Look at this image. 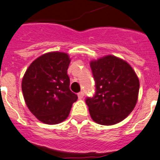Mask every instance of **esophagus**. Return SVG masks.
Segmentation results:
<instances>
[{
	"mask_svg": "<svg viewBox=\"0 0 160 160\" xmlns=\"http://www.w3.org/2000/svg\"><path fill=\"white\" fill-rule=\"evenodd\" d=\"M78 97L79 99H82L84 97V93L83 92H80L78 93Z\"/></svg>",
	"mask_w": 160,
	"mask_h": 160,
	"instance_id": "1",
	"label": "esophagus"
}]
</instances>
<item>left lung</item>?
Instances as JSON below:
<instances>
[{
    "label": "left lung",
    "mask_w": 160,
    "mask_h": 160,
    "mask_svg": "<svg viewBox=\"0 0 160 160\" xmlns=\"http://www.w3.org/2000/svg\"><path fill=\"white\" fill-rule=\"evenodd\" d=\"M96 94L88 98L89 113L96 123L112 126L131 114L137 103L140 81L131 65L114 55L92 60Z\"/></svg>",
    "instance_id": "obj_1"
}]
</instances>
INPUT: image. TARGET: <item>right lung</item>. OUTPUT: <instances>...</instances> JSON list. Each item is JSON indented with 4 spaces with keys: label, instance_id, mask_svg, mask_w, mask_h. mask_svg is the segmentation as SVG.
Listing matches in <instances>:
<instances>
[{
    "label": "right lung",
    "instance_id": "right-lung-1",
    "mask_svg": "<svg viewBox=\"0 0 160 160\" xmlns=\"http://www.w3.org/2000/svg\"><path fill=\"white\" fill-rule=\"evenodd\" d=\"M70 62L68 53L49 52L34 60L24 74L21 88L25 102L32 114L43 123L62 122L78 100L69 88Z\"/></svg>",
    "mask_w": 160,
    "mask_h": 160
}]
</instances>
